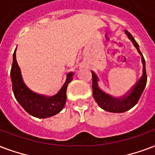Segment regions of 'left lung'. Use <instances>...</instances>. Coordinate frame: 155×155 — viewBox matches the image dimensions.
I'll list each match as a JSON object with an SVG mask.
<instances>
[{"label": "left lung", "instance_id": "obj_1", "mask_svg": "<svg viewBox=\"0 0 155 155\" xmlns=\"http://www.w3.org/2000/svg\"><path fill=\"white\" fill-rule=\"evenodd\" d=\"M125 33L127 35V37L133 42V45L135 46L137 49L138 53L141 55V60L143 64V74L140 78V80L136 83V84L132 88L128 90L124 96L120 98H114L106 94L99 88L97 85L98 82V77L96 74L92 71L93 75V97L98 104V106L105 110L106 111L112 112V113H123L133 108L136 104L137 103L140 99L141 94L143 93L145 87L147 82V75H146V61L144 57L142 56L141 52L139 49V45L137 43V41L134 40L133 36L130 34L127 31L125 30Z\"/></svg>", "mask_w": 155, "mask_h": 155}]
</instances>
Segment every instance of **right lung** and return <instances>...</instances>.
I'll list each match as a JSON object with an SVG mask.
<instances>
[{
    "mask_svg": "<svg viewBox=\"0 0 155 155\" xmlns=\"http://www.w3.org/2000/svg\"><path fill=\"white\" fill-rule=\"evenodd\" d=\"M72 72L67 74L66 82L56 95L49 97L39 95L30 90L22 80L21 70L16 59V49L15 50L10 71L13 92L18 102L32 116L45 119L55 115L61 111L66 104L67 88L68 84L72 80Z\"/></svg>",
    "mask_w": 155,
    "mask_h": 155,
    "instance_id": "1",
    "label": "right lung"
}]
</instances>
